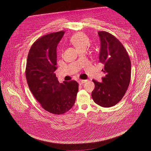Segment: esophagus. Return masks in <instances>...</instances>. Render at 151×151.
Here are the masks:
<instances>
[{"instance_id":"34e87169","label":"esophagus","mask_w":151,"mask_h":151,"mask_svg":"<svg viewBox=\"0 0 151 151\" xmlns=\"http://www.w3.org/2000/svg\"><path fill=\"white\" fill-rule=\"evenodd\" d=\"M87 81V80H78V83L80 84H83L84 83H86Z\"/></svg>"}]
</instances>
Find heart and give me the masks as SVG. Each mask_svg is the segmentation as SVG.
<instances>
[{
  "label": "heart",
  "instance_id": "obj_1",
  "mask_svg": "<svg viewBox=\"0 0 151 151\" xmlns=\"http://www.w3.org/2000/svg\"><path fill=\"white\" fill-rule=\"evenodd\" d=\"M70 41L79 51L86 50L90 45L89 38L81 32H77L74 34L71 37Z\"/></svg>",
  "mask_w": 151,
  "mask_h": 151
}]
</instances>
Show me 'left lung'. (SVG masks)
Masks as SVG:
<instances>
[{
	"label": "left lung",
	"instance_id": "8db88e82",
	"mask_svg": "<svg viewBox=\"0 0 151 151\" xmlns=\"http://www.w3.org/2000/svg\"><path fill=\"white\" fill-rule=\"evenodd\" d=\"M100 40L99 63L103 64L104 77L95 84L91 96L94 101L103 107L116 105L123 98L129 86L131 77V62L122 44L113 35L98 32Z\"/></svg>",
	"mask_w": 151,
	"mask_h": 151
}]
</instances>
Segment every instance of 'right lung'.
Instances as JSON below:
<instances>
[{
    "instance_id": "right-lung-1",
    "label": "right lung",
    "mask_w": 151,
    "mask_h": 151,
    "mask_svg": "<svg viewBox=\"0 0 151 151\" xmlns=\"http://www.w3.org/2000/svg\"><path fill=\"white\" fill-rule=\"evenodd\" d=\"M65 32L51 33L38 39L29 50L26 78L29 88L41 107L54 114L70 110L75 103L78 84L71 80L60 83L57 70V47Z\"/></svg>"
}]
</instances>
